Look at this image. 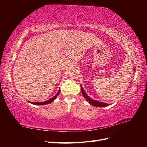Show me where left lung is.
Instances as JSON below:
<instances>
[{
    "label": "left lung",
    "instance_id": "obj_1",
    "mask_svg": "<svg viewBox=\"0 0 147 147\" xmlns=\"http://www.w3.org/2000/svg\"><path fill=\"white\" fill-rule=\"evenodd\" d=\"M81 90H82V95L84 96V98L86 99V101L88 102L90 104H91L93 106H96V107H105V106L109 105V104H106V103H103L101 102H98L97 100H93V99L90 98L89 96L86 95V93H85V90H83L82 85H81Z\"/></svg>",
    "mask_w": 147,
    "mask_h": 147
}]
</instances>
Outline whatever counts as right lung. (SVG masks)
<instances>
[{
    "label": "right lung",
    "mask_w": 147,
    "mask_h": 147,
    "mask_svg": "<svg viewBox=\"0 0 147 147\" xmlns=\"http://www.w3.org/2000/svg\"><path fill=\"white\" fill-rule=\"evenodd\" d=\"M59 93H60V90H59L58 92L57 93V94H56L54 97L51 98V99L48 100L47 101H45V102H28L29 103H30V104H34V105H45V104H50V103H52L53 101L55 100L56 99V98L57 97V96L59 95Z\"/></svg>",
    "instance_id": "add662e5"
}]
</instances>
